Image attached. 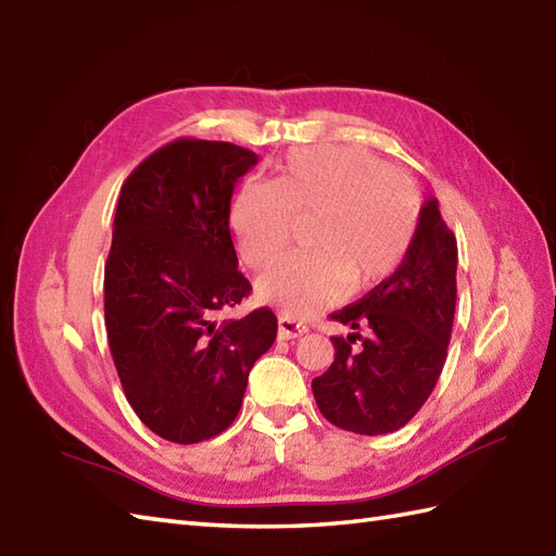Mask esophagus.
I'll list each match as a JSON object with an SVG mask.
<instances>
[{"label": "esophagus", "mask_w": 556, "mask_h": 556, "mask_svg": "<svg viewBox=\"0 0 556 556\" xmlns=\"http://www.w3.org/2000/svg\"><path fill=\"white\" fill-rule=\"evenodd\" d=\"M306 328L302 324H298L292 316L288 314H278V340H292L300 338Z\"/></svg>", "instance_id": "esophagus-1"}]
</instances>
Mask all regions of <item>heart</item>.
I'll list each match as a JSON object with an SVG mask.
<instances>
[{"mask_svg":"<svg viewBox=\"0 0 556 556\" xmlns=\"http://www.w3.org/2000/svg\"><path fill=\"white\" fill-rule=\"evenodd\" d=\"M421 197L409 176L359 147L292 152L270 182L252 180L230 206V228L250 266L286 247L294 218H309V250L280 256L256 280L264 302L302 316L390 276L414 240Z\"/></svg>","mask_w":556,"mask_h":556,"instance_id":"b5f03b06","label":"heart"}]
</instances>
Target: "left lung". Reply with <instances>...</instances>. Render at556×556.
I'll use <instances>...</instances> for the list:
<instances>
[{"mask_svg": "<svg viewBox=\"0 0 556 556\" xmlns=\"http://www.w3.org/2000/svg\"><path fill=\"white\" fill-rule=\"evenodd\" d=\"M454 306L456 238L428 200L397 270L330 316L352 332L330 338L336 359L312 380L320 414L359 435L409 424L445 366Z\"/></svg>", "mask_w": 556, "mask_h": 556, "instance_id": "1", "label": "left lung"}]
</instances>
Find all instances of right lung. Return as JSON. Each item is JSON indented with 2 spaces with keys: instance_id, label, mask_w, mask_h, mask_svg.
I'll list each match as a JSON object with an SVG mask.
<instances>
[{
  "instance_id": "obj_1",
  "label": "right lung",
  "mask_w": 556,
  "mask_h": 556,
  "mask_svg": "<svg viewBox=\"0 0 556 556\" xmlns=\"http://www.w3.org/2000/svg\"><path fill=\"white\" fill-rule=\"evenodd\" d=\"M258 162L230 142L180 138L121 188L104 268L109 350L140 421L194 445L236 421L254 362L276 340L270 309L216 320L252 292L230 238V197Z\"/></svg>"
}]
</instances>
